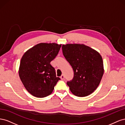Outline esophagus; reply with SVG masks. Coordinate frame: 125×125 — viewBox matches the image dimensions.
I'll use <instances>...</instances> for the list:
<instances>
[{"label": "esophagus", "instance_id": "34e87169", "mask_svg": "<svg viewBox=\"0 0 125 125\" xmlns=\"http://www.w3.org/2000/svg\"><path fill=\"white\" fill-rule=\"evenodd\" d=\"M64 78H65V77H64V75L62 74L61 76H60V79H61L62 80H63V79H64Z\"/></svg>", "mask_w": 125, "mask_h": 125}]
</instances>
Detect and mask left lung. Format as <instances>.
Masks as SVG:
<instances>
[{"label":"left lung","mask_w":125,"mask_h":125,"mask_svg":"<svg viewBox=\"0 0 125 125\" xmlns=\"http://www.w3.org/2000/svg\"><path fill=\"white\" fill-rule=\"evenodd\" d=\"M62 50L74 71L73 79L67 82L72 93L79 97L92 93L99 86L104 74L101 55L84 44L62 45Z\"/></svg>","instance_id":"obj_1"}]
</instances>
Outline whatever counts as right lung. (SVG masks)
I'll use <instances>...</instances> for the list:
<instances>
[{
	"label": "right lung",
	"mask_w": 125,
	"mask_h": 125,
	"mask_svg": "<svg viewBox=\"0 0 125 125\" xmlns=\"http://www.w3.org/2000/svg\"><path fill=\"white\" fill-rule=\"evenodd\" d=\"M62 44L41 43L29 49L21 59L19 74L28 91L34 96L44 97L53 91L58 80L51 65Z\"/></svg>",
	"instance_id": "right-lung-1"
}]
</instances>
